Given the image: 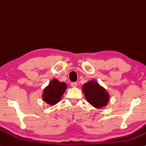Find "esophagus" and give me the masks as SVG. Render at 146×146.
<instances>
[{
    "label": "esophagus",
    "instance_id": "esophagus-1",
    "mask_svg": "<svg viewBox=\"0 0 146 146\" xmlns=\"http://www.w3.org/2000/svg\"><path fill=\"white\" fill-rule=\"evenodd\" d=\"M71 86L72 87H73V88H75V87H76L77 86V82H71Z\"/></svg>",
    "mask_w": 146,
    "mask_h": 146
}]
</instances>
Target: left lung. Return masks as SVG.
<instances>
[{
	"label": "left lung",
	"instance_id": "1",
	"mask_svg": "<svg viewBox=\"0 0 146 146\" xmlns=\"http://www.w3.org/2000/svg\"><path fill=\"white\" fill-rule=\"evenodd\" d=\"M82 90L87 101L95 108H102L108 104L109 94L95 81L87 82L83 86Z\"/></svg>",
	"mask_w": 146,
	"mask_h": 146
}]
</instances>
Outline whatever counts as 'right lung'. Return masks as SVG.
<instances>
[{
  "mask_svg": "<svg viewBox=\"0 0 146 146\" xmlns=\"http://www.w3.org/2000/svg\"><path fill=\"white\" fill-rule=\"evenodd\" d=\"M67 84L60 82L58 79H53L48 86L44 88L42 98L50 105H54L59 102L62 94L67 89Z\"/></svg>",
  "mask_w": 146,
  "mask_h": 146,
  "instance_id": "add662e5",
  "label": "right lung"
}]
</instances>
